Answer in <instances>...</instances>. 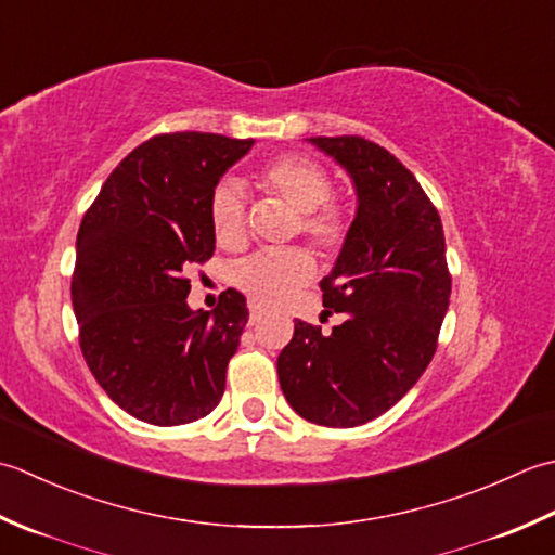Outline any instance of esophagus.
Segmentation results:
<instances>
[{"label":"esophagus","mask_w":555,"mask_h":555,"mask_svg":"<svg viewBox=\"0 0 555 555\" xmlns=\"http://www.w3.org/2000/svg\"><path fill=\"white\" fill-rule=\"evenodd\" d=\"M261 319H263V309L258 307V304H248V323L256 325Z\"/></svg>","instance_id":"esophagus-1"}]
</instances>
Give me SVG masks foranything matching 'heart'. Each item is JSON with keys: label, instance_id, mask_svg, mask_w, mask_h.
Here are the masks:
<instances>
[{"label": "heart", "instance_id": "heart-1", "mask_svg": "<svg viewBox=\"0 0 555 555\" xmlns=\"http://www.w3.org/2000/svg\"><path fill=\"white\" fill-rule=\"evenodd\" d=\"M256 184L299 212L297 230L321 254H335L345 244L349 212L343 203L331 198L333 179L311 157L280 155L258 169ZM208 215L215 242L220 246L234 248L244 242L246 201L240 184L232 179L215 184ZM313 270V258L304 248H275V251H258L236 263L232 282L263 307H278L307 285Z\"/></svg>", "mask_w": 555, "mask_h": 555}]
</instances>
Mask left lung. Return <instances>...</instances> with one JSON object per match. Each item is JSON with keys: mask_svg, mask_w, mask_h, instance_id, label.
I'll return each instance as SVG.
<instances>
[{"mask_svg": "<svg viewBox=\"0 0 555 555\" xmlns=\"http://www.w3.org/2000/svg\"><path fill=\"white\" fill-rule=\"evenodd\" d=\"M309 143L343 165L357 189L343 251L321 280L323 307L345 321L331 335L294 321L278 376L304 420L352 428L400 402L436 354L450 304L446 236L414 175L378 143L361 135Z\"/></svg>", "mask_w": 555, "mask_h": 555, "instance_id": "obj_1", "label": "left lung"}]
</instances>
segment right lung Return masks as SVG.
I'll return each instance as SVG.
<instances>
[{"label": "right lung", "instance_id": "add662e5", "mask_svg": "<svg viewBox=\"0 0 555 555\" xmlns=\"http://www.w3.org/2000/svg\"><path fill=\"white\" fill-rule=\"evenodd\" d=\"M254 139L153 135L107 177L76 236L72 301L86 364L109 400L155 426L218 406L248 321L244 294L191 311L186 270L215 251L208 201Z\"/></svg>", "mask_w": 555, "mask_h": 555}]
</instances>
